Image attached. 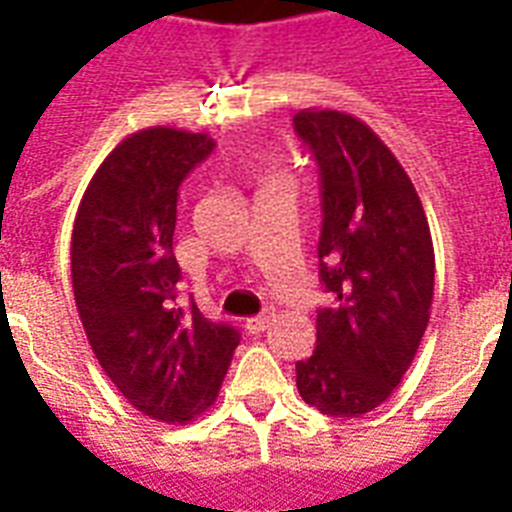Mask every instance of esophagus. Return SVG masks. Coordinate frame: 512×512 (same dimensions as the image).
Masks as SVG:
<instances>
[{
	"label": "esophagus",
	"instance_id": "esophagus-1",
	"mask_svg": "<svg viewBox=\"0 0 512 512\" xmlns=\"http://www.w3.org/2000/svg\"><path fill=\"white\" fill-rule=\"evenodd\" d=\"M271 321H273V313L252 316V319L244 321V329H247V332H252V335H260V332H265V329L271 327Z\"/></svg>",
	"mask_w": 512,
	"mask_h": 512
}]
</instances>
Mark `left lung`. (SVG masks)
Instances as JSON below:
<instances>
[{"label":"left lung","instance_id":"left-lung-1","mask_svg":"<svg viewBox=\"0 0 512 512\" xmlns=\"http://www.w3.org/2000/svg\"><path fill=\"white\" fill-rule=\"evenodd\" d=\"M295 130L321 172L319 265L332 305L316 313V350L297 361L305 404L361 417L388 401L420 348L436 255L412 180L369 124L305 108Z\"/></svg>","mask_w":512,"mask_h":512}]
</instances>
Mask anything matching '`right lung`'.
Segmentation results:
<instances>
[{
  "mask_svg": "<svg viewBox=\"0 0 512 512\" xmlns=\"http://www.w3.org/2000/svg\"><path fill=\"white\" fill-rule=\"evenodd\" d=\"M215 148L207 132L148 127L103 159L76 209L71 281L92 353L151 420L185 425L217 401L239 332L177 305V188Z\"/></svg>",
  "mask_w": 512,
  "mask_h": 512,
  "instance_id": "right-lung-1",
  "label": "right lung"
}]
</instances>
